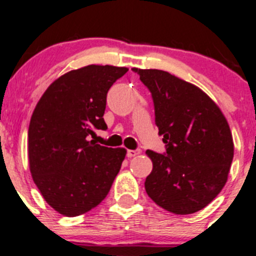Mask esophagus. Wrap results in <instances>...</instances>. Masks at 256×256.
I'll use <instances>...</instances> for the list:
<instances>
[{"label": "esophagus", "mask_w": 256, "mask_h": 256, "mask_svg": "<svg viewBox=\"0 0 256 256\" xmlns=\"http://www.w3.org/2000/svg\"><path fill=\"white\" fill-rule=\"evenodd\" d=\"M140 152V150H128V158H134L136 156V155H138Z\"/></svg>", "instance_id": "34e87169"}]
</instances>
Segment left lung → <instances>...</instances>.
<instances>
[{
  "label": "left lung",
  "instance_id": "left-lung-1",
  "mask_svg": "<svg viewBox=\"0 0 256 256\" xmlns=\"http://www.w3.org/2000/svg\"><path fill=\"white\" fill-rule=\"evenodd\" d=\"M152 92L155 124L166 152L146 150L152 171L146 192L174 214L198 212L228 180L234 140L228 120L207 94L161 70L132 68Z\"/></svg>",
  "mask_w": 256,
  "mask_h": 256
}]
</instances>
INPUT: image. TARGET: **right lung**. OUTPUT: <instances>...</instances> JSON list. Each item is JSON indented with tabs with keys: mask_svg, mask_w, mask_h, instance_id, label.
<instances>
[{
	"mask_svg": "<svg viewBox=\"0 0 256 256\" xmlns=\"http://www.w3.org/2000/svg\"><path fill=\"white\" fill-rule=\"evenodd\" d=\"M128 71L89 64L64 73L49 85L32 113V179L46 204L62 216H80L101 204L120 171L126 149L96 144L90 136L107 128V92Z\"/></svg>",
	"mask_w": 256,
	"mask_h": 256,
	"instance_id": "right-lung-1",
	"label": "right lung"
}]
</instances>
